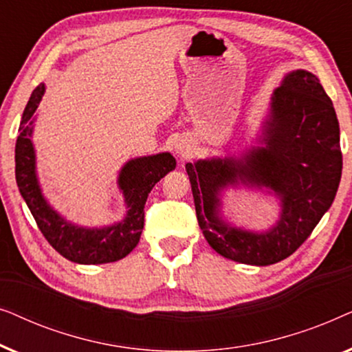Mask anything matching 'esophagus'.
Instances as JSON below:
<instances>
[{"instance_id": "1", "label": "esophagus", "mask_w": 352, "mask_h": 352, "mask_svg": "<svg viewBox=\"0 0 352 352\" xmlns=\"http://www.w3.org/2000/svg\"><path fill=\"white\" fill-rule=\"evenodd\" d=\"M175 151H176L177 155H181V157H186L187 153H189V148H187L184 142H177L175 146Z\"/></svg>"}]
</instances>
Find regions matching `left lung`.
<instances>
[{
  "mask_svg": "<svg viewBox=\"0 0 352 352\" xmlns=\"http://www.w3.org/2000/svg\"><path fill=\"white\" fill-rule=\"evenodd\" d=\"M253 147L240 158L187 163L199 226L221 256L269 266L301 247L333 204L343 157L333 104L307 70L285 75L271 98V112ZM243 184L272 190L281 200L278 223L264 233L234 228L220 218V192Z\"/></svg>",
  "mask_w": 352,
  "mask_h": 352,
  "instance_id": "1",
  "label": "left lung"
}]
</instances>
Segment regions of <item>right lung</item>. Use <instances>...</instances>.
<instances>
[{
  "label": "right lung",
  "instance_id": "add662e5",
  "mask_svg": "<svg viewBox=\"0 0 352 352\" xmlns=\"http://www.w3.org/2000/svg\"><path fill=\"white\" fill-rule=\"evenodd\" d=\"M45 94V83L38 85L23 110L16 142V181L21 195L35 218L41 234L52 248L69 261L105 264L129 254L141 239L144 205L153 186L176 168L171 153L139 157L129 160L118 175V187L126 204V216L120 223L104 228H83L60 216L43 195L36 176L35 147L32 142L33 113Z\"/></svg>",
  "mask_w": 352,
  "mask_h": 352
}]
</instances>
